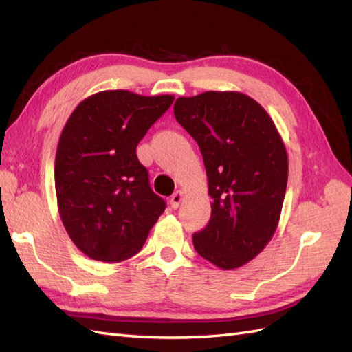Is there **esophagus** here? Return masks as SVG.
<instances>
[{"label": "esophagus", "instance_id": "obj_1", "mask_svg": "<svg viewBox=\"0 0 352 352\" xmlns=\"http://www.w3.org/2000/svg\"><path fill=\"white\" fill-rule=\"evenodd\" d=\"M183 198H184V193H183L182 190H177V192L174 193V195L170 197V201H169L170 207H172V208H178V207H180Z\"/></svg>", "mask_w": 352, "mask_h": 352}]
</instances>
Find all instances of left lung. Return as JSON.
Wrapping results in <instances>:
<instances>
[{
	"label": "left lung",
	"mask_w": 352,
	"mask_h": 352,
	"mask_svg": "<svg viewBox=\"0 0 352 352\" xmlns=\"http://www.w3.org/2000/svg\"><path fill=\"white\" fill-rule=\"evenodd\" d=\"M174 115L201 149L212 198V218L193 246L214 266L241 267L278 227L289 174L284 142L267 111L242 92L180 96Z\"/></svg>",
	"instance_id": "8db88e82"
}]
</instances>
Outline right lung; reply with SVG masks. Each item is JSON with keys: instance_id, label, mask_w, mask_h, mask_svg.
Instances as JSON below:
<instances>
[{"instance_id": "1", "label": "right lung", "mask_w": 352, "mask_h": 352, "mask_svg": "<svg viewBox=\"0 0 352 352\" xmlns=\"http://www.w3.org/2000/svg\"><path fill=\"white\" fill-rule=\"evenodd\" d=\"M174 95L102 91L74 109L58 139L54 180L66 233L87 257L130 258L164 212L136 146Z\"/></svg>"}]
</instances>
